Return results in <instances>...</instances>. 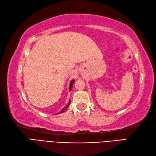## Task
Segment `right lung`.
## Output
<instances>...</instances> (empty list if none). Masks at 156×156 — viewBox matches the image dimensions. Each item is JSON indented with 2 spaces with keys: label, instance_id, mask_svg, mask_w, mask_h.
<instances>
[{
  "label": "right lung",
  "instance_id": "right-lung-1",
  "mask_svg": "<svg viewBox=\"0 0 156 156\" xmlns=\"http://www.w3.org/2000/svg\"><path fill=\"white\" fill-rule=\"evenodd\" d=\"M74 80H72L71 81V82H70V84H69V91H71V90H72V86H73V84H74ZM69 104H70V100L69 101V102H68V104L66 106V107L62 109V110L60 111V112H59L58 113L59 114V113H62V112H64L66 109H67L68 108V107H69ZM58 114V113H57Z\"/></svg>",
  "mask_w": 156,
  "mask_h": 156
}]
</instances>
